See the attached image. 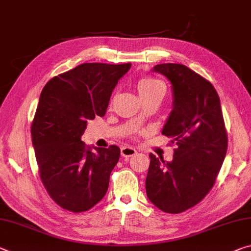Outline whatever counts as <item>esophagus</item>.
<instances>
[{
	"label": "esophagus",
	"mask_w": 251,
	"mask_h": 251,
	"mask_svg": "<svg viewBox=\"0 0 251 251\" xmlns=\"http://www.w3.org/2000/svg\"><path fill=\"white\" fill-rule=\"evenodd\" d=\"M121 152L124 157H130V156H134L135 154H137V151L129 146H123L121 149Z\"/></svg>",
	"instance_id": "esophagus-1"
}]
</instances>
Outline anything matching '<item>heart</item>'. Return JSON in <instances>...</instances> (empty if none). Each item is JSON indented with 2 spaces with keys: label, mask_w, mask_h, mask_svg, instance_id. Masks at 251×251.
<instances>
[{
  "label": "heart",
  "mask_w": 251,
  "mask_h": 251,
  "mask_svg": "<svg viewBox=\"0 0 251 251\" xmlns=\"http://www.w3.org/2000/svg\"><path fill=\"white\" fill-rule=\"evenodd\" d=\"M156 88H164L163 83L156 78L153 77H143L137 82V90L140 93V96L151 93Z\"/></svg>",
  "instance_id": "heart-1"
}]
</instances>
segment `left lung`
Returning <instances> with one entry per match:
<instances>
[{
  "label": "left lung",
  "instance_id": "left-lung-1",
  "mask_svg": "<svg viewBox=\"0 0 251 251\" xmlns=\"http://www.w3.org/2000/svg\"><path fill=\"white\" fill-rule=\"evenodd\" d=\"M172 83L173 109L162 134L171 138L173 160L150 154L146 194L166 213H181L210 192L224 163L228 136L220 98L212 83L180 63L153 68Z\"/></svg>",
  "mask_w": 251,
  "mask_h": 251
}]
</instances>
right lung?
Masks as SVG:
<instances>
[{
	"instance_id": "1",
	"label": "right lung",
	"mask_w": 251,
	"mask_h": 251,
	"mask_svg": "<svg viewBox=\"0 0 251 251\" xmlns=\"http://www.w3.org/2000/svg\"><path fill=\"white\" fill-rule=\"evenodd\" d=\"M132 63H82L47 82L31 134L41 181L62 209L88 211L105 197L121 150L86 146L87 122L106 114L111 93Z\"/></svg>"
}]
</instances>
